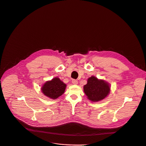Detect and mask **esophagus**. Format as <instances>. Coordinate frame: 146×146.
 I'll return each instance as SVG.
<instances>
[{"label": "esophagus", "mask_w": 146, "mask_h": 146, "mask_svg": "<svg viewBox=\"0 0 146 146\" xmlns=\"http://www.w3.org/2000/svg\"><path fill=\"white\" fill-rule=\"evenodd\" d=\"M72 83L74 84V85H77L78 84V81L76 80H72Z\"/></svg>", "instance_id": "obj_1"}]
</instances>
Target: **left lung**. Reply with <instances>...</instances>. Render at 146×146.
I'll list each match as a JSON object with an SVG mask.
<instances>
[{"instance_id":"obj_1","label":"left lung","mask_w":146,"mask_h":146,"mask_svg":"<svg viewBox=\"0 0 146 146\" xmlns=\"http://www.w3.org/2000/svg\"><path fill=\"white\" fill-rule=\"evenodd\" d=\"M84 92L88 100L92 102H98L104 100L108 96L111 90L110 84L103 79L91 76L84 86Z\"/></svg>"}]
</instances>
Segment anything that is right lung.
Listing matches in <instances>:
<instances>
[{
    "label": "right lung",
    "instance_id": "1",
    "mask_svg": "<svg viewBox=\"0 0 146 146\" xmlns=\"http://www.w3.org/2000/svg\"><path fill=\"white\" fill-rule=\"evenodd\" d=\"M66 87V84L59 77H54L51 80L45 82L40 89L42 93L47 98L56 100L64 93Z\"/></svg>",
    "mask_w": 146,
    "mask_h": 146
}]
</instances>
